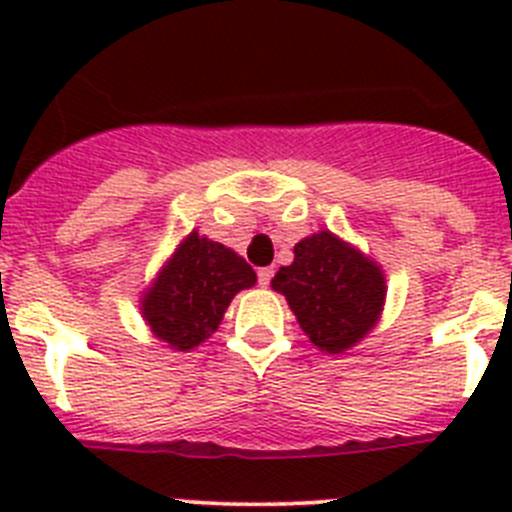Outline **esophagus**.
Masks as SVG:
<instances>
[{
    "label": "esophagus",
    "instance_id": "esophagus-1",
    "mask_svg": "<svg viewBox=\"0 0 512 512\" xmlns=\"http://www.w3.org/2000/svg\"><path fill=\"white\" fill-rule=\"evenodd\" d=\"M271 277H274V269H271V266H261V269H259V284H261V287H269Z\"/></svg>",
    "mask_w": 512,
    "mask_h": 512
}]
</instances>
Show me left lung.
<instances>
[{"mask_svg":"<svg viewBox=\"0 0 512 512\" xmlns=\"http://www.w3.org/2000/svg\"><path fill=\"white\" fill-rule=\"evenodd\" d=\"M271 287L287 297L305 336L328 354L356 346L377 325L387 295L382 269L330 230L297 243L295 261L277 271Z\"/></svg>","mask_w":512,"mask_h":512,"instance_id":"8db88e82","label":"left lung"}]
</instances>
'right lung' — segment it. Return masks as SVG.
Listing matches in <instances>:
<instances>
[{
	"instance_id": "add662e5",
	"label": "right lung",
	"mask_w": 512,
	"mask_h": 512,
	"mask_svg": "<svg viewBox=\"0 0 512 512\" xmlns=\"http://www.w3.org/2000/svg\"><path fill=\"white\" fill-rule=\"evenodd\" d=\"M253 284L256 271L246 259L192 230L146 289L140 312L158 341L189 351L215 333L230 300Z\"/></svg>"
}]
</instances>
